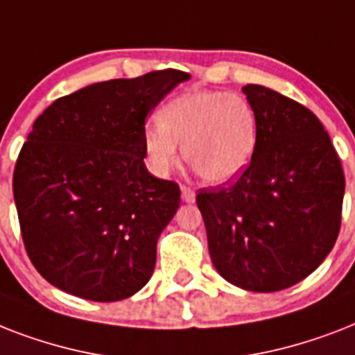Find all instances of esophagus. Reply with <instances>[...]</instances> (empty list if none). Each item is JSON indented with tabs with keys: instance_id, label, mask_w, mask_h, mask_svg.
<instances>
[{
	"instance_id": "esophagus-1",
	"label": "esophagus",
	"mask_w": 355,
	"mask_h": 355,
	"mask_svg": "<svg viewBox=\"0 0 355 355\" xmlns=\"http://www.w3.org/2000/svg\"><path fill=\"white\" fill-rule=\"evenodd\" d=\"M180 191H182V200L184 202H193L195 200V191L189 186H180Z\"/></svg>"
}]
</instances>
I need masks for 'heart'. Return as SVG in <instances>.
I'll return each instance as SVG.
<instances>
[{
	"label": "heart",
	"instance_id": "b5f03b06",
	"mask_svg": "<svg viewBox=\"0 0 355 355\" xmlns=\"http://www.w3.org/2000/svg\"><path fill=\"white\" fill-rule=\"evenodd\" d=\"M258 144V116L247 97L219 90L188 92L164 105L158 127L144 132L147 166L167 177L182 145L188 166L208 184H227L250 164Z\"/></svg>",
	"mask_w": 355,
	"mask_h": 355
}]
</instances>
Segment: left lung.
Returning a JSON list of instances; mask_svg holds the SVG:
<instances>
[{"instance_id":"1","label":"left lung","mask_w":355,"mask_h":355,"mask_svg":"<svg viewBox=\"0 0 355 355\" xmlns=\"http://www.w3.org/2000/svg\"><path fill=\"white\" fill-rule=\"evenodd\" d=\"M258 144L232 184L197 193L217 272L256 293L282 291L319 267L341 228L345 173L311 110L259 85L243 86Z\"/></svg>"}]
</instances>
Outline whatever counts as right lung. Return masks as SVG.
<instances>
[{"instance_id": "obj_1", "label": "right lung", "mask_w": 355, "mask_h": 355, "mask_svg": "<svg viewBox=\"0 0 355 355\" xmlns=\"http://www.w3.org/2000/svg\"><path fill=\"white\" fill-rule=\"evenodd\" d=\"M188 79L169 68L96 83L38 116L16 160L12 191L25 250L51 286L118 302L149 282L180 188L147 171L145 118Z\"/></svg>"}]
</instances>
